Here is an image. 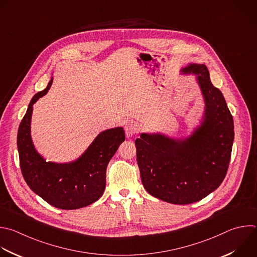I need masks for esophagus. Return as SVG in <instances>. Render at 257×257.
Returning <instances> with one entry per match:
<instances>
[{
  "label": "esophagus",
  "instance_id": "1",
  "mask_svg": "<svg viewBox=\"0 0 257 257\" xmlns=\"http://www.w3.org/2000/svg\"><path fill=\"white\" fill-rule=\"evenodd\" d=\"M124 130H125V133H126V136L128 138L132 137L137 131H138V126L137 124L132 121V120H129V121H126L125 124H124Z\"/></svg>",
  "mask_w": 257,
  "mask_h": 257
}]
</instances>
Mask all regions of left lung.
Returning a JSON list of instances; mask_svg holds the SVG:
<instances>
[{"label":"left lung","instance_id":"8db88e82","mask_svg":"<svg viewBox=\"0 0 257 257\" xmlns=\"http://www.w3.org/2000/svg\"><path fill=\"white\" fill-rule=\"evenodd\" d=\"M183 71L198 74L206 103L202 126L182 141L149 134L135 140L145 190L176 205L199 202L222 184L234 140L233 117L221 91L211 82L207 66L190 64Z\"/></svg>","mask_w":257,"mask_h":257}]
</instances>
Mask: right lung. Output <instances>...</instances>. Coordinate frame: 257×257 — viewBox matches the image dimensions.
<instances>
[{
    "instance_id": "obj_1",
    "label": "right lung",
    "mask_w": 257,
    "mask_h": 257,
    "mask_svg": "<svg viewBox=\"0 0 257 257\" xmlns=\"http://www.w3.org/2000/svg\"><path fill=\"white\" fill-rule=\"evenodd\" d=\"M51 84L52 79L45 90L32 98L19 125L17 145L21 172L29 188L49 205L62 210L79 209L102 197L106 187L107 165L125 140V133L122 127L102 132L74 162H46L33 146L30 122L33 105L48 92Z\"/></svg>"
}]
</instances>
